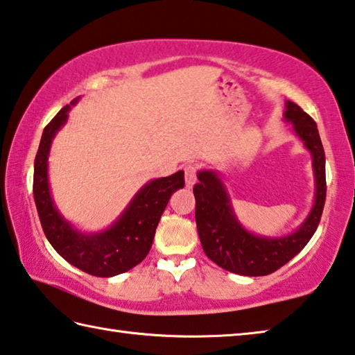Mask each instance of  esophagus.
Returning <instances> with one entry per match:
<instances>
[{"label": "esophagus", "instance_id": "esophagus-1", "mask_svg": "<svg viewBox=\"0 0 355 355\" xmlns=\"http://www.w3.org/2000/svg\"><path fill=\"white\" fill-rule=\"evenodd\" d=\"M195 184H196V166L187 165L185 166V185H187L189 189H191Z\"/></svg>", "mask_w": 355, "mask_h": 355}]
</instances>
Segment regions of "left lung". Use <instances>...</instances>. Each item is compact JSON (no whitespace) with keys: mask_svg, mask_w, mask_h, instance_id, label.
<instances>
[{"mask_svg":"<svg viewBox=\"0 0 355 355\" xmlns=\"http://www.w3.org/2000/svg\"><path fill=\"white\" fill-rule=\"evenodd\" d=\"M284 121L312 155L315 198L312 209L295 231L287 235L254 234L241 225L231 195L215 170H200L193 187L196 227L206 256L223 270L240 276H266L302 251L318 227L326 201V157L316 123L300 105L285 101Z\"/></svg>","mask_w":355,"mask_h":355,"instance_id":"1","label":"left lung"}]
</instances>
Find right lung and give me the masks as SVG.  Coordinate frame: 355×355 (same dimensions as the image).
Wrapping results in <instances>:
<instances>
[{
  "mask_svg": "<svg viewBox=\"0 0 355 355\" xmlns=\"http://www.w3.org/2000/svg\"><path fill=\"white\" fill-rule=\"evenodd\" d=\"M76 99L59 110L43 129L34 162V200L46 239L60 257L98 277H112L139 265L151 250L155 227L174 191L184 187V171L153 179L137 191L118 218L103 231L87 232L68 221L53 200L48 157L55 134L65 126Z\"/></svg>",
  "mask_w": 355,
  "mask_h": 355,
  "instance_id": "right-lung-1",
  "label": "right lung"
}]
</instances>
